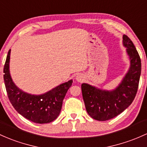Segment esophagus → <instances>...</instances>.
Instances as JSON below:
<instances>
[{
	"instance_id": "34e87169",
	"label": "esophagus",
	"mask_w": 147,
	"mask_h": 147,
	"mask_svg": "<svg viewBox=\"0 0 147 147\" xmlns=\"http://www.w3.org/2000/svg\"><path fill=\"white\" fill-rule=\"evenodd\" d=\"M76 80L78 82H82L84 80V76L82 75H79L76 77Z\"/></svg>"
}]
</instances>
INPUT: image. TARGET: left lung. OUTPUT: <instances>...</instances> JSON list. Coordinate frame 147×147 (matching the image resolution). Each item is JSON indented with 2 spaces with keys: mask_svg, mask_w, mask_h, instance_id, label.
<instances>
[{
  "mask_svg": "<svg viewBox=\"0 0 147 147\" xmlns=\"http://www.w3.org/2000/svg\"><path fill=\"white\" fill-rule=\"evenodd\" d=\"M123 45L130 59V67L123 81L113 91H103L82 84V91L86 112L93 119L107 121L117 117L135 99L141 75V59L131 40L123 36Z\"/></svg>",
  "mask_w": 147,
  "mask_h": 147,
  "instance_id": "1",
  "label": "left lung"
}]
</instances>
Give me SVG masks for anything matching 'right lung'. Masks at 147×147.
<instances>
[{
	"label": "right lung",
	"instance_id": "add662e5",
	"mask_svg": "<svg viewBox=\"0 0 147 147\" xmlns=\"http://www.w3.org/2000/svg\"><path fill=\"white\" fill-rule=\"evenodd\" d=\"M10 49L3 68V79L6 91L14 109L26 119L37 123H47L59 117L63 100L72 80L62 84L45 94L34 96L22 91L12 82L9 70Z\"/></svg>",
	"mask_w": 147,
	"mask_h": 147
}]
</instances>
